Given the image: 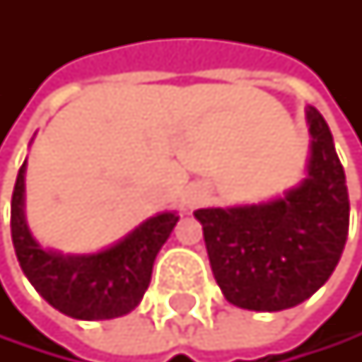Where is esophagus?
Here are the masks:
<instances>
[{"label":"esophagus","instance_id":"esophagus-1","mask_svg":"<svg viewBox=\"0 0 362 362\" xmlns=\"http://www.w3.org/2000/svg\"><path fill=\"white\" fill-rule=\"evenodd\" d=\"M202 202H204V193H202V191H193V193L189 195V199H187V204H189L191 208L199 206Z\"/></svg>","mask_w":362,"mask_h":362}]
</instances>
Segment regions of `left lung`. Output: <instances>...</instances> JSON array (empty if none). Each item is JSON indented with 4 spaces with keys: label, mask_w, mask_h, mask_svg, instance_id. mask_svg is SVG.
Masks as SVG:
<instances>
[{
    "label": "left lung",
    "mask_w": 362,
    "mask_h": 362,
    "mask_svg": "<svg viewBox=\"0 0 362 362\" xmlns=\"http://www.w3.org/2000/svg\"><path fill=\"white\" fill-rule=\"evenodd\" d=\"M308 177L258 206L199 208L215 280L230 304L284 310L308 300L334 272L350 228V197L326 119L306 110Z\"/></svg>",
    "instance_id": "1"
}]
</instances>
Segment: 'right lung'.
Returning a JSON list of instances; mask_svg holds the SVG:
<instances>
[{"mask_svg": "<svg viewBox=\"0 0 362 362\" xmlns=\"http://www.w3.org/2000/svg\"><path fill=\"white\" fill-rule=\"evenodd\" d=\"M23 173L19 169L10 204V232L19 265L32 286L54 308L74 319H112L139 306L151 280L156 254L177 223L163 213L141 223L121 243L100 254L62 256L40 247L23 217Z\"/></svg>", "mask_w": 362, "mask_h": 362, "instance_id": "1", "label": "right lung"}]
</instances>
